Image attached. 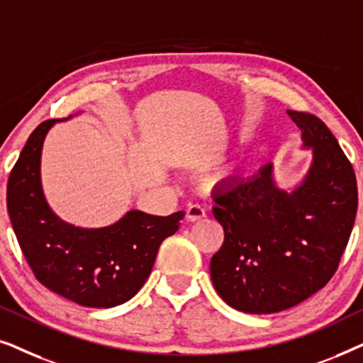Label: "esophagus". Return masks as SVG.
<instances>
[{"label":"esophagus","instance_id":"esophagus-1","mask_svg":"<svg viewBox=\"0 0 363 363\" xmlns=\"http://www.w3.org/2000/svg\"><path fill=\"white\" fill-rule=\"evenodd\" d=\"M205 216H206L205 208H203L201 205H198V203H191V205L186 208V218L190 221L203 220V218H205Z\"/></svg>","mask_w":363,"mask_h":363}]
</instances>
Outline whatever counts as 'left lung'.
Segmentation results:
<instances>
[{"label":"left lung","mask_w":363,"mask_h":363,"mask_svg":"<svg viewBox=\"0 0 363 363\" xmlns=\"http://www.w3.org/2000/svg\"><path fill=\"white\" fill-rule=\"evenodd\" d=\"M287 113L314 147L304 183L277 190L267 163L213 195L225 231L211 257L213 286L228 306L250 314L289 309L322 289L339 267L359 205L354 167L329 127L311 112Z\"/></svg>","instance_id":"left-lung-1"}]
</instances>
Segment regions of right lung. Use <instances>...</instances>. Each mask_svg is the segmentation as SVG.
I'll return each mask as SVG.
<instances>
[{
    "label": "right lung",
    "mask_w": 363,
    "mask_h": 363,
    "mask_svg": "<svg viewBox=\"0 0 363 363\" xmlns=\"http://www.w3.org/2000/svg\"><path fill=\"white\" fill-rule=\"evenodd\" d=\"M54 118L34 128L8 178L9 220L36 279L86 307L123 304L150 276L158 247L177 233L185 213L152 216L128 211L116 225L82 230L49 210L39 180L44 137Z\"/></svg>",
    "instance_id": "right-lung-1"
}]
</instances>
